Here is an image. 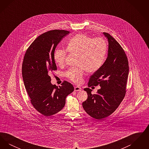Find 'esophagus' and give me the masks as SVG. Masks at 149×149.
Listing matches in <instances>:
<instances>
[{"instance_id": "obj_1", "label": "esophagus", "mask_w": 149, "mask_h": 149, "mask_svg": "<svg viewBox=\"0 0 149 149\" xmlns=\"http://www.w3.org/2000/svg\"><path fill=\"white\" fill-rule=\"evenodd\" d=\"M81 90V88H80V87H79V86H75L74 87V91H80Z\"/></svg>"}]
</instances>
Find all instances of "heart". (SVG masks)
<instances>
[{"label":"heart","mask_w":149,"mask_h":149,"mask_svg":"<svg viewBox=\"0 0 149 149\" xmlns=\"http://www.w3.org/2000/svg\"><path fill=\"white\" fill-rule=\"evenodd\" d=\"M66 50L78 54V66L70 68L65 72L66 78L76 84L81 83L86 70L98 71L103 64L107 52V45L102 38H92L83 34H78L66 43ZM67 51L57 49L54 52L55 61L60 66L65 62Z\"/></svg>","instance_id":"obj_1"}]
</instances>
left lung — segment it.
<instances>
[{"instance_id":"left-lung-1","label":"left lung","mask_w":149,"mask_h":149,"mask_svg":"<svg viewBox=\"0 0 149 149\" xmlns=\"http://www.w3.org/2000/svg\"><path fill=\"white\" fill-rule=\"evenodd\" d=\"M108 39V56L104 63L89 78L88 86H100L97 94L89 88L84 90L88 98L82 104L85 112L93 118L101 120L116 110L124 98L129 72L126 54L112 36L103 32Z\"/></svg>"}]
</instances>
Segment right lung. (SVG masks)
<instances>
[{
    "mask_svg": "<svg viewBox=\"0 0 149 149\" xmlns=\"http://www.w3.org/2000/svg\"><path fill=\"white\" fill-rule=\"evenodd\" d=\"M69 33L65 30L54 29L36 38L26 51L22 63V77L30 101L36 109L45 116L60 112L66 97L74 88L64 81L58 87L51 83L50 74L56 70L54 52L58 43Z\"/></svg>",
    "mask_w": 149,
    "mask_h": 149,
    "instance_id": "obj_1",
    "label": "right lung"
}]
</instances>
